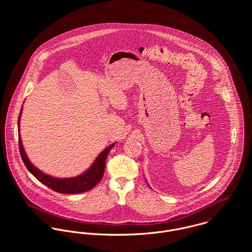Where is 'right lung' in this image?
Here are the masks:
<instances>
[{
  "label": "right lung",
  "instance_id": "1",
  "mask_svg": "<svg viewBox=\"0 0 252 252\" xmlns=\"http://www.w3.org/2000/svg\"><path fill=\"white\" fill-rule=\"evenodd\" d=\"M22 112V108L20 110L19 116H18V129H19V122H20V115ZM18 144H19V150H20V155L21 158L28 169V171L36 178V180H39L41 183L49 187L50 189L59 192V193H64V194H75V193H82L86 192L93 187H95L100 180H102L105 172V166H106V159L108 157L109 150L112 148L114 144H110L108 147H107L104 151L99 154V156L95 159L94 163L92 166L82 175L74 178H70V179H60V178H53L51 176L45 175L44 173L40 172L38 169L30 162L28 159L22 141L20 134L18 135Z\"/></svg>",
  "mask_w": 252,
  "mask_h": 252
}]
</instances>
